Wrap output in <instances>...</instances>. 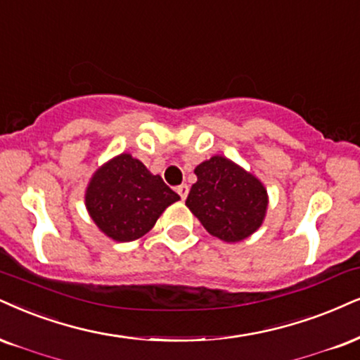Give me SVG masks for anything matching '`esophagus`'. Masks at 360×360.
I'll list each match as a JSON object with an SVG mask.
<instances>
[{
  "mask_svg": "<svg viewBox=\"0 0 360 360\" xmlns=\"http://www.w3.org/2000/svg\"><path fill=\"white\" fill-rule=\"evenodd\" d=\"M176 192H179L181 200H185V198H187V195H188V185L187 184L179 185V187H176Z\"/></svg>",
  "mask_w": 360,
  "mask_h": 360,
  "instance_id": "34e87169",
  "label": "esophagus"
}]
</instances>
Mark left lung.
Masks as SVG:
<instances>
[{"mask_svg":"<svg viewBox=\"0 0 360 360\" xmlns=\"http://www.w3.org/2000/svg\"><path fill=\"white\" fill-rule=\"evenodd\" d=\"M197 181L185 205L220 240L242 242L264 224L269 193L254 173L227 157L214 155L195 167Z\"/></svg>","mask_w":360,"mask_h":360,"instance_id":"8db88e82","label":"left lung"}]
</instances>
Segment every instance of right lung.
<instances>
[{"label": "right lung", "mask_w": 360, "mask_h": 360, "mask_svg": "<svg viewBox=\"0 0 360 360\" xmlns=\"http://www.w3.org/2000/svg\"><path fill=\"white\" fill-rule=\"evenodd\" d=\"M180 197L131 153H120L96 168L85 192L93 224L115 242H133L153 229Z\"/></svg>", "instance_id": "right-lung-1"}]
</instances>
